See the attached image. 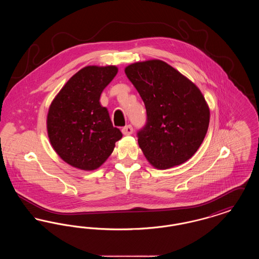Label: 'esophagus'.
<instances>
[{"label":"esophagus","mask_w":259,"mask_h":259,"mask_svg":"<svg viewBox=\"0 0 259 259\" xmlns=\"http://www.w3.org/2000/svg\"><path fill=\"white\" fill-rule=\"evenodd\" d=\"M122 133H123V135L128 136L131 135L132 133H133V127L131 126V125H127V126H125L122 128Z\"/></svg>","instance_id":"1"}]
</instances>
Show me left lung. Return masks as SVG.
Instances as JSON below:
<instances>
[{"label": "left lung", "mask_w": 259, "mask_h": 259, "mask_svg": "<svg viewBox=\"0 0 259 259\" xmlns=\"http://www.w3.org/2000/svg\"><path fill=\"white\" fill-rule=\"evenodd\" d=\"M147 110L139 147L151 166L166 170L190 159L207 134L209 109L190 79L166 62L152 59L125 68Z\"/></svg>", "instance_id": "left-lung-1"}]
</instances>
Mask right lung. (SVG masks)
Instances as JSON below:
<instances>
[{
	"mask_svg": "<svg viewBox=\"0 0 259 259\" xmlns=\"http://www.w3.org/2000/svg\"><path fill=\"white\" fill-rule=\"evenodd\" d=\"M118 72L116 66H87L74 74L50 104L47 129L62 160L93 171L109 158L122 138L112 126L100 96Z\"/></svg>",
	"mask_w": 259,
	"mask_h": 259,
	"instance_id": "1",
	"label": "right lung"
}]
</instances>
